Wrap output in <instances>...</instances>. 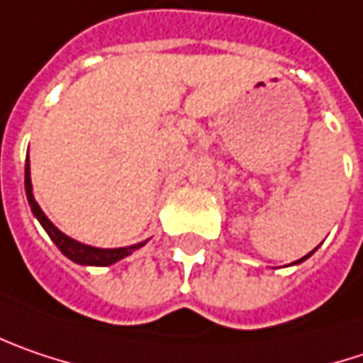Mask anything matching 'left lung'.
Listing matches in <instances>:
<instances>
[{
    "label": "left lung",
    "mask_w": 363,
    "mask_h": 363,
    "mask_svg": "<svg viewBox=\"0 0 363 363\" xmlns=\"http://www.w3.org/2000/svg\"><path fill=\"white\" fill-rule=\"evenodd\" d=\"M314 250H316V248H314ZM314 250H312V252H314ZM312 252H310V255H312ZM310 255H306V257H302V259H300V261H296V263H302V261H304V259H308Z\"/></svg>",
    "instance_id": "1"
}]
</instances>
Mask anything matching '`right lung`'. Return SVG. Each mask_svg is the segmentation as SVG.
<instances>
[{"label":"right lung","mask_w":363,"mask_h":363,"mask_svg":"<svg viewBox=\"0 0 363 363\" xmlns=\"http://www.w3.org/2000/svg\"><path fill=\"white\" fill-rule=\"evenodd\" d=\"M24 184H26V197H28L30 209H33V213L36 216V220H38V222L43 224V228L47 230V234L51 236V240L57 245V248H59L67 259L75 261V263H79V265L98 267L113 265V263H117L121 259H125L127 255H131L133 250H138L139 246H143V242H139V245L125 246V248H94V246L77 242L74 238L65 236L61 230H57V228L49 222V218L43 213V209L38 207V203L34 201L33 184H30V164H28V160H26V170H24Z\"/></svg>","instance_id":"right-lung-1"}]
</instances>
